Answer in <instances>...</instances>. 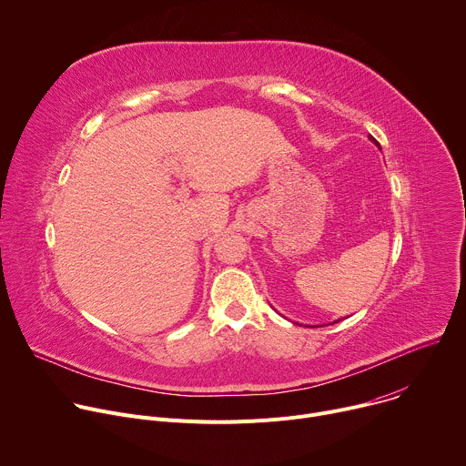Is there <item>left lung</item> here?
I'll return each mask as SVG.
<instances>
[{
    "label": "left lung",
    "mask_w": 466,
    "mask_h": 466,
    "mask_svg": "<svg viewBox=\"0 0 466 466\" xmlns=\"http://www.w3.org/2000/svg\"><path fill=\"white\" fill-rule=\"evenodd\" d=\"M369 138H370V142H374V144H376V146H378V147H380V144H378V142H376V140H374V138H372V137H369Z\"/></svg>",
    "instance_id": "obj_1"
}]
</instances>
